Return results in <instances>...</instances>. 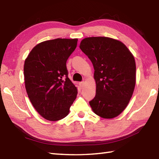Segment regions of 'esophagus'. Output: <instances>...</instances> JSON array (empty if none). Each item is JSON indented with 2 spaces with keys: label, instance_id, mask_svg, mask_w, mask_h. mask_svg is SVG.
<instances>
[{
  "label": "esophagus",
  "instance_id": "34e87169",
  "mask_svg": "<svg viewBox=\"0 0 159 159\" xmlns=\"http://www.w3.org/2000/svg\"><path fill=\"white\" fill-rule=\"evenodd\" d=\"M84 84H85V83H84V82H80V83H79L80 87V88H81V89L84 87Z\"/></svg>",
  "mask_w": 159,
  "mask_h": 159
}]
</instances>
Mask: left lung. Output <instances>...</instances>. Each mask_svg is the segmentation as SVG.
Wrapping results in <instances>:
<instances>
[{
    "mask_svg": "<svg viewBox=\"0 0 159 159\" xmlns=\"http://www.w3.org/2000/svg\"><path fill=\"white\" fill-rule=\"evenodd\" d=\"M79 47L95 70L96 92L91 107L101 117H117L126 109L135 86L133 55L122 42L106 37L85 38Z\"/></svg>",
    "mask_w": 159,
    "mask_h": 159,
    "instance_id": "1",
    "label": "left lung"
}]
</instances>
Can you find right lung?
<instances>
[{"instance_id": "add662e5", "label": "right lung", "mask_w": 159, "mask_h": 159, "mask_svg": "<svg viewBox=\"0 0 159 159\" xmlns=\"http://www.w3.org/2000/svg\"><path fill=\"white\" fill-rule=\"evenodd\" d=\"M77 42L57 38L41 42L25 61L26 93L35 110L47 120L66 117L76 98L77 89L68 78L66 62Z\"/></svg>"}]
</instances>
